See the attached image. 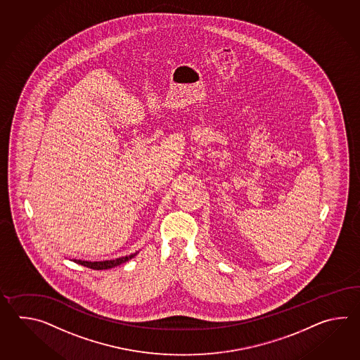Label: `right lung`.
I'll return each mask as SVG.
<instances>
[{
  "mask_svg": "<svg viewBox=\"0 0 360 360\" xmlns=\"http://www.w3.org/2000/svg\"><path fill=\"white\" fill-rule=\"evenodd\" d=\"M139 252L131 253L129 256H123V257H118V259H115V260H105V261H84V260H72L75 261L76 264H79V265H84L86 268L94 269V270H105V269L115 268V266H118V265H121L123 262H126V261L131 260L132 257H135Z\"/></svg>",
  "mask_w": 360,
  "mask_h": 360,
  "instance_id": "add662e5",
  "label": "right lung"
}]
</instances>
